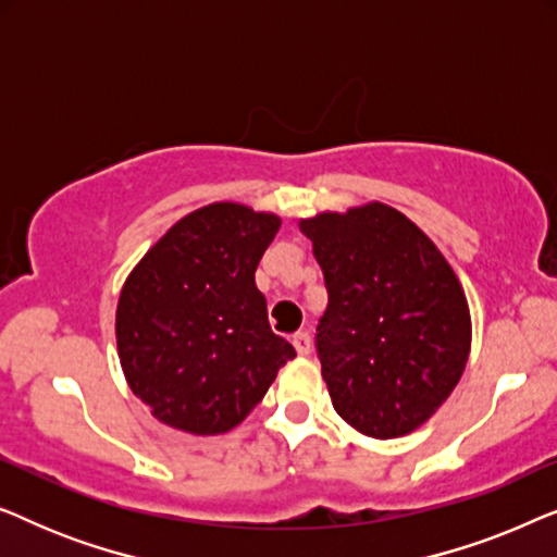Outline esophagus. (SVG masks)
<instances>
[{"instance_id": "obj_1", "label": "esophagus", "mask_w": 557, "mask_h": 557, "mask_svg": "<svg viewBox=\"0 0 557 557\" xmlns=\"http://www.w3.org/2000/svg\"><path fill=\"white\" fill-rule=\"evenodd\" d=\"M292 342H294L296 352H299V355H309V352H311V337H309V332H296Z\"/></svg>"}]
</instances>
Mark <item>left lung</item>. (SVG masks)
Segmentation results:
<instances>
[{"mask_svg": "<svg viewBox=\"0 0 557 557\" xmlns=\"http://www.w3.org/2000/svg\"><path fill=\"white\" fill-rule=\"evenodd\" d=\"M299 227L330 294L317 352L334 410L370 438L406 436L467 368L471 317L459 276L391 205L319 212Z\"/></svg>", "mask_w": 557, "mask_h": 557, "instance_id": "obj_1", "label": "left lung"}]
</instances>
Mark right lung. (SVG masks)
<instances>
[{"instance_id":"right-lung-1","label":"right lung","mask_w":557,"mask_h":557,"mask_svg":"<svg viewBox=\"0 0 557 557\" xmlns=\"http://www.w3.org/2000/svg\"><path fill=\"white\" fill-rule=\"evenodd\" d=\"M281 218L212 202L177 220L121 288L116 345L126 383L151 416L218 436L263 400L296 349L271 332L256 269Z\"/></svg>"}]
</instances>
